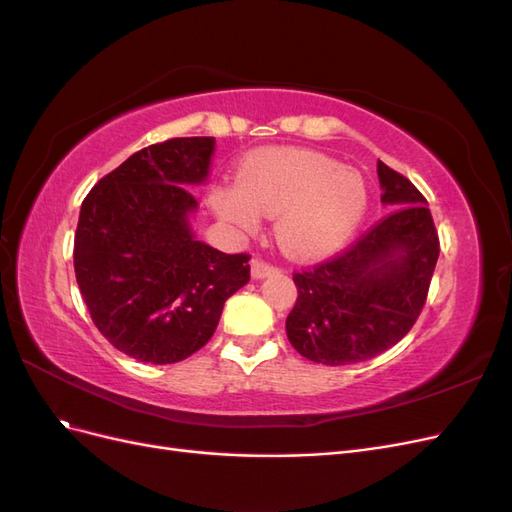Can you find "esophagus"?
<instances>
[{"mask_svg":"<svg viewBox=\"0 0 512 512\" xmlns=\"http://www.w3.org/2000/svg\"><path fill=\"white\" fill-rule=\"evenodd\" d=\"M273 273H277V267L269 265V262L260 260V258L252 260V277H254V280H265V277H269Z\"/></svg>","mask_w":512,"mask_h":512,"instance_id":"34e87169","label":"esophagus"}]
</instances>
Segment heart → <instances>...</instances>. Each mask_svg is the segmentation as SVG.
Here are the masks:
<instances>
[{"mask_svg":"<svg viewBox=\"0 0 512 512\" xmlns=\"http://www.w3.org/2000/svg\"><path fill=\"white\" fill-rule=\"evenodd\" d=\"M213 211L228 226L256 232L262 215L275 220V239L294 260L337 254L361 228L369 188L359 170L307 149H267L241 168L239 183L220 188Z\"/></svg>","mask_w":512,"mask_h":512,"instance_id":"obj_1","label":"heart"}]
</instances>
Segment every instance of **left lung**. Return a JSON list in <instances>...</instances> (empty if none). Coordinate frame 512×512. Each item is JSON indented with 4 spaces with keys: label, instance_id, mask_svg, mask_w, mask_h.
Instances as JSON below:
<instances>
[{
    "label": "left lung",
    "instance_id": "left-lung-1",
    "mask_svg": "<svg viewBox=\"0 0 512 512\" xmlns=\"http://www.w3.org/2000/svg\"><path fill=\"white\" fill-rule=\"evenodd\" d=\"M378 179L391 213L344 254L292 277L299 297L286 333L314 363L374 359L412 329L425 305L440 254L427 200L384 162Z\"/></svg>",
    "mask_w": 512,
    "mask_h": 512
}]
</instances>
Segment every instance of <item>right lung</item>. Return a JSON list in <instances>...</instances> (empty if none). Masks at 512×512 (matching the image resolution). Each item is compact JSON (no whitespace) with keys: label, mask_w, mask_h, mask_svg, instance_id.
I'll return each instance as SVG.
<instances>
[{"label":"right lung","mask_w":512,"mask_h":512,"mask_svg":"<svg viewBox=\"0 0 512 512\" xmlns=\"http://www.w3.org/2000/svg\"><path fill=\"white\" fill-rule=\"evenodd\" d=\"M213 136L136 151L81 205L74 273L98 331L136 361L188 359L218 327L228 297L250 282V256L198 241L192 185L209 177Z\"/></svg>","instance_id":"1"}]
</instances>
